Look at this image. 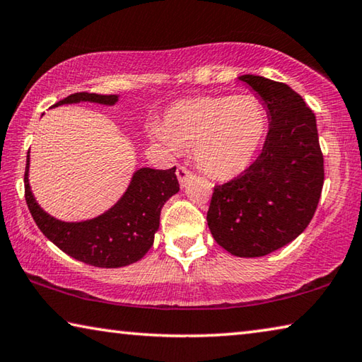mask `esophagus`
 <instances>
[{
    "label": "esophagus",
    "instance_id": "34e87169",
    "mask_svg": "<svg viewBox=\"0 0 362 362\" xmlns=\"http://www.w3.org/2000/svg\"><path fill=\"white\" fill-rule=\"evenodd\" d=\"M190 174H192V172L188 170L185 165H179V168H177V179H179L182 187L185 185V182H187L188 177H190Z\"/></svg>",
    "mask_w": 362,
    "mask_h": 362
}]
</instances>
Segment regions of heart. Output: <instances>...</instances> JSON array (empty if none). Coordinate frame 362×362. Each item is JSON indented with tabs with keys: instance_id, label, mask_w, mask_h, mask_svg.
<instances>
[{
	"instance_id": "1",
	"label": "heart",
	"mask_w": 362,
	"mask_h": 362,
	"mask_svg": "<svg viewBox=\"0 0 362 362\" xmlns=\"http://www.w3.org/2000/svg\"><path fill=\"white\" fill-rule=\"evenodd\" d=\"M267 132V111L253 95L180 101L151 135L165 150L194 148L199 168L214 177H232L253 163Z\"/></svg>"
}]
</instances>
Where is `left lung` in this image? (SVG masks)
I'll return each instance as SVG.
<instances>
[{"instance_id":"left-lung-1","label":"left lung","mask_w":362,"mask_h":362,"mask_svg":"<svg viewBox=\"0 0 362 362\" xmlns=\"http://www.w3.org/2000/svg\"><path fill=\"white\" fill-rule=\"evenodd\" d=\"M267 107L269 132L262 151L248 169L214 187L208 226L223 250L238 257H259L303 233L317 208L324 185L314 112L282 82L238 77Z\"/></svg>"}]
</instances>
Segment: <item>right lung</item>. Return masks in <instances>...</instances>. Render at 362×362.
<instances>
[{"instance_id":"1","label":"right lung","mask_w":362,"mask_h":362,"mask_svg":"<svg viewBox=\"0 0 362 362\" xmlns=\"http://www.w3.org/2000/svg\"><path fill=\"white\" fill-rule=\"evenodd\" d=\"M117 100V95L82 91L67 96L54 106L80 101L112 106ZM28 164L30 151L24 174L25 202L38 228L66 255L95 267L114 269L140 261L153 246L164 203L180 190L175 168L168 170L141 168L132 177L122 198L105 214L90 221L64 222L54 219L38 206L28 183Z\"/></svg>"}]
</instances>
